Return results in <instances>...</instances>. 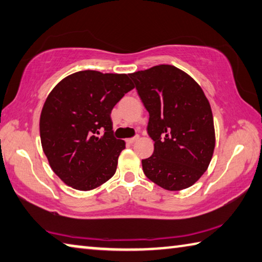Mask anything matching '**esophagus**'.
<instances>
[{
  "label": "esophagus",
  "mask_w": 262,
  "mask_h": 262,
  "mask_svg": "<svg viewBox=\"0 0 262 262\" xmlns=\"http://www.w3.org/2000/svg\"><path fill=\"white\" fill-rule=\"evenodd\" d=\"M138 139H139V137H138V136H136V137H134V138H128V139H126V143L131 145V144L136 143V141L138 140Z\"/></svg>",
  "instance_id": "obj_1"
}]
</instances>
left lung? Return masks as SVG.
<instances>
[{"label":"left lung","instance_id":"obj_1","mask_svg":"<svg viewBox=\"0 0 262 262\" xmlns=\"http://www.w3.org/2000/svg\"><path fill=\"white\" fill-rule=\"evenodd\" d=\"M149 114L152 157L141 161L146 177L168 191H180L204 175L215 147L214 119L207 98L193 78L161 64L130 73Z\"/></svg>","mask_w":262,"mask_h":262}]
</instances>
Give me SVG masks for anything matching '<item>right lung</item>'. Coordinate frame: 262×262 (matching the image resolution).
I'll return each mask as SVG.
<instances>
[{"label":"right lung","mask_w":262,"mask_h":262,"mask_svg":"<svg viewBox=\"0 0 262 262\" xmlns=\"http://www.w3.org/2000/svg\"><path fill=\"white\" fill-rule=\"evenodd\" d=\"M134 89L125 73L85 70L66 77L50 92L40 116L41 145L67 185L90 191L116 172L125 143L114 137L110 114Z\"/></svg>","instance_id":"1"}]
</instances>
